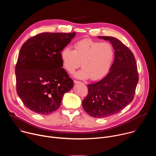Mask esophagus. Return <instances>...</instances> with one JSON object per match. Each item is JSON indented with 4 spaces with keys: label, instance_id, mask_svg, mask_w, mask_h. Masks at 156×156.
Listing matches in <instances>:
<instances>
[{
    "label": "esophagus",
    "instance_id": "34e87169",
    "mask_svg": "<svg viewBox=\"0 0 156 156\" xmlns=\"http://www.w3.org/2000/svg\"><path fill=\"white\" fill-rule=\"evenodd\" d=\"M74 83H81V82L79 81H77V80H74Z\"/></svg>",
    "mask_w": 156,
    "mask_h": 156
}]
</instances>
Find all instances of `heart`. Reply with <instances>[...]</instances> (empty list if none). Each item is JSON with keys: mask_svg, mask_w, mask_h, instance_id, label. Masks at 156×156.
Here are the masks:
<instances>
[{"mask_svg": "<svg viewBox=\"0 0 156 156\" xmlns=\"http://www.w3.org/2000/svg\"><path fill=\"white\" fill-rule=\"evenodd\" d=\"M60 57L64 68L70 73H73L81 62L83 69L76 73V78L90 77L92 80H98L110 70L114 58V50L108 42L84 39L74 44L73 51L69 47L64 48Z\"/></svg>", "mask_w": 156, "mask_h": 156, "instance_id": "b5f03b06", "label": "heart"}]
</instances>
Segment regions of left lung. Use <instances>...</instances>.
Segmentation results:
<instances>
[{
    "instance_id": "1",
    "label": "left lung",
    "mask_w": 156,
    "mask_h": 156,
    "mask_svg": "<svg viewBox=\"0 0 156 156\" xmlns=\"http://www.w3.org/2000/svg\"><path fill=\"white\" fill-rule=\"evenodd\" d=\"M98 37L112 44L115 59L103 79L87 86L88 93L82 105L90 116L105 118L119 113L131 102L139 76L135 56L126 46L114 37Z\"/></svg>"
}]
</instances>
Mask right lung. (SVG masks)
Segmentation results:
<instances>
[{
	"label": "right lung",
	"mask_w": 156,
	"mask_h": 156,
	"mask_svg": "<svg viewBox=\"0 0 156 156\" xmlns=\"http://www.w3.org/2000/svg\"><path fill=\"white\" fill-rule=\"evenodd\" d=\"M75 32L42 33L28 39L21 46L15 66L16 93L33 112L49 115L61 105L73 81L62 69V49Z\"/></svg>",
	"instance_id": "right-lung-1"
}]
</instances>
